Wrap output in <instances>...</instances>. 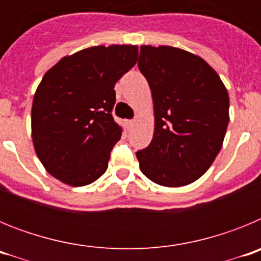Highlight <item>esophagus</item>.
Here are the masks:
<instances>
[{
	"label": "esophagus",
	"instance_id": "34e87169",
	"mask_svg": "<svg viewBox=\"0 0 261 261\" xmlns=\"http://www.w3.org/2000/svg\"><path fill=\"white\" fill-rule=\"evenodd\" d=\"M135 120H128V121H126V126H128V129H132V126L135 125Z\"/></svg>",
	"mask_w": 261,
	"mask_h": 261
}]
</instances>
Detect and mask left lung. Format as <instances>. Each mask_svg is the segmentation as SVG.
I'll return each mask as SVG.
<instances>
[{"label":"left lung","instance_id":"obj_1","mask_svg":"<svg viewBox=\"0 0 261 261\" xmlns=\"http://www.w3.org/2000/svg\"><path fill=\"white\" fill-rule=\"evenodd\" d=\"M138 69L151 89L155 128L136 153L142 174L165 187L192 183L220 153L229 124V94L201 59L174 47L140 48Z\"/></svg>","mask_w":261,"mask_h":261}]
</instances>
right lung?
Here are the masks:
<instances>
[{
  "label": "right lung",
  "instance_id": "obj_1",
  "mask_svg": "<svg viewBox=\"0 0 261 261\" xmlns=\"http://www.w3.org/2000/svg\"><path fill=\"white\" fill-rule=\"evenodd\" d=\"M137 56L136 45L91 47L61 59L41 80L32 102V141L45 170L62 183L87 186L107 170L121 137L112 116L114 87Z\"/></svg>",
  "mask_w": 261,
  "mask_h": 261
}]
</instances>
